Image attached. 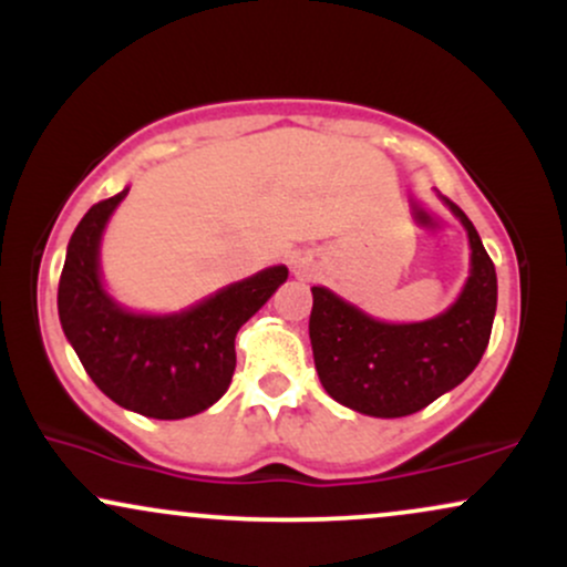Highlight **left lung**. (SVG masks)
Returning a JSON list of instances; mask_svg holds the SVG:
<instances>
[{
    "label": "left lung",
    "mask_w": 567,
    "mask_h": 567,
    "mask_svg": "<svg viewBox=\"0 0 567 567\" xmlns=\"http://www.w3.org/2000/svg\"><path fill=\"white\" fill-rule=\"evenodd\" d=\"M472 275L445 315L426 322L386 324L362 315L324 288H311L309 338L324 392L357 413L400 419L432 405L483 360L496 317V266L466 213Z\"/></svg>",
    "instance_id": "left-lung-1"
}]
</instances>
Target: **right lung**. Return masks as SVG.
Listing matches in <instances>:
<instances>
[{
    "mask_svg": "<svg viewBox=\"0 0 567 567\" xmlns=\"http://www.w3.org/2000/svg\"><path fill=\"white\" fill-rule=\"evenodd\" d=\"M125 192L84 213L58 282V315L82 368L116 405L148 419L197 415L229 389L237 330L288 279L285 266L229 285L184 315L146 317L120 309L97 275V243Z\"/></svg>",
    "mask_w": 567,
    "mask_h": 567,
    "instance_id": "1",
    "label": "right lung"
}]
</instances>
